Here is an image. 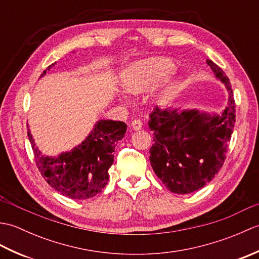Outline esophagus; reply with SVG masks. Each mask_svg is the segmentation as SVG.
Here are the masks:
<instances>
[{
	"instance_id": "34e87169",
	"label": "esophagus",
	"mask_w": 259,
	"mask_h": 259,
	"mask_svg": "<svg viewBox=\"0 0 259 259\" xmlns=\"http://www.w3.org/2000/svg\"><path fill=\"white\" fill-rule=\"evenodd\" d=\"M131 128L134 130H140L142 128V120L141 119H135L131 122Z\"/></svg>"
}]
</instances>
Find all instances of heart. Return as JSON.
Returning a JSON list of instances; mask_svg holds the SVG:
<instances>
[{
	"mask_svg": "<svg viewBox=\"0 0 259 259\" xmlns=\"http://www.w3.org/2000/svg\"><path fill=\"white\" fill-rule=\"evenodd\" d=\"M175 70L176 63L172 60L164 58L148 59L126 68L121 81L126 92L138 95L149 90L151 87L156 85L159 81L172 73ZM178 87L177 82L169 83L159 96V102H168L176 95Z\"/></svg>",
	"mask_w": 259,
	"mask_h": 259,
	"instance_id": "b5f03b06",
	"label": "heart"
}]
</instances>
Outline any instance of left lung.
Here are the masks:
<instances>
[{
	"label": "left lung",
	"instance_id": "1",
	"mask_svg": "<svg viewBox=\"0 0 259 259\" xmlns=\"http://www.w3.org/2000/svg\"><path fill=\"white\" fill-rule=\"evenodd\" d=\"M207 64L229 92L221 115L198 110L155 108L149 126L155 133L150 163L164 186L175 194H190L211 181L226 159L236 121V104L228 76L211 60Z\"/></svg>",
	"mask_w": 259,
	"mask_h": 259
}]
</instances>
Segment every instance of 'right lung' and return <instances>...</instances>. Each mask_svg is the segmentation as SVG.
<instances>
[{
	"label": "right lung",
	"mask_w": 259,
	"mask_h": 259,
	"mask_svg": "<svg viewBox=\"0 0 259 259\" xmlns=\"http://www.w3.org/2000/svg\"><path fill=\"white\" fill-rule=\"evenodd\" d=\"M53 65H49L41 76ZM125 131L126 125L122 121L100 120L81 145L58 158L43 157L35 148L30 130L27 137L36 167L47 183L71 199H88L98 195L108 184V170L113 163L114 148Z\"/></svg>",
	"instance_id": "obj_1"
}]
</instances>
